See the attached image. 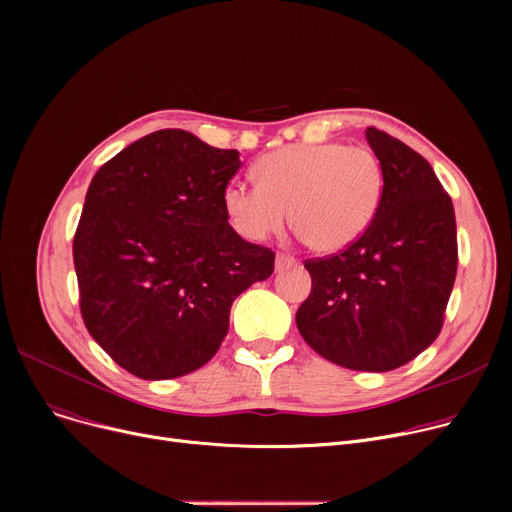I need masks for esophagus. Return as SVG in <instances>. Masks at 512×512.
Returning <instances> with one entry per match:
<instances>
[{"instance_id": "obj_1", "label": "esophagus", "mask_w": 512, "mask_h": 512, "mask_svg": "<svg viewBox=\"0 0 512 512\" xmlns=\"http://www.w3.org/2000/svg\"><path fill=\"white\" fill-rule=\"evenodd\" d=\"M292 265H297V259L294 257L284 255V253L276 255V272H282V270H286V267H292Z\"/></svg>"}]
</instances>
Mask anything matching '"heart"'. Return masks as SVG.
Wrapping results in <instances>:
<instances>
[{
	"mask_svg": "<svg viewBox=\"0 0 512 512\" xmlns=\"http://www.w3.org/2000/svg\"><path fill=\"white\" fill-rule=\"evenodd\" d=\"M253 174L257 186L234 180L222 193L234 232L261 242L278 234L290 218L319 253H336L355 242L384 193L380 159L361 145H288L257 159Z\"/></svg>",
	"mask_w": 512,
	"mask_h": 512,
	"instance_id": "b5f03b06",
	"label": "heart"
}]
</instances>
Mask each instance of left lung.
<instances>
[{
	"instance_id": "1",
	"label": "left lung",
	"mask_w": 512,
	"mask_h": 512,
	"mask_svg": "<svg viewBox=\"0 0 512 512\" xmlns=\"http://www.w3.org/2000/svg\"><path fill=\"white\" fill-rule=\"evenodd\" d=\"M365 139L384 172L380 207L351 247L305 261L313 284L297 328L324 359L380 373L438 338L459 251L452 201L427 159L373 126Z\"/></svg>"
}]
</instances>
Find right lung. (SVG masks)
Segmentation results:
<instances>
[{"label": "right lung", "mask_w": 512, "mask_h": 512, "mask_svg": "<svg viewBox=\"0 0 512 512\" xmlns=\"http://www.w3.org/2000/svg\"><path fill=\"white\" fill-rule=\"evenodd\" d=\"M236 149L195 134H147L99 168L74 234L80 313L93 340L141 380L203 367L240 292L276 255L242 240L222 205Z\"/></svg>", "instance_id": "right-lung-1"}]
</instances>
